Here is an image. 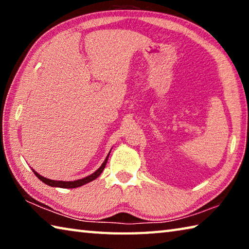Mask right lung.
<instances>
[{
    "label": "right lung",
    "mask_w": 249,
    "mask_h": 249,
    "mask_svg": "<svg viewBox=\"0 0 249 249\" xmlns=\"http://www.w3.org/2000/svg\"><path fill=\"white\" fill-rule=\"evenodd\" d=\"M109 153H111V151H109ZM109 153H108V155L107 156V158H105L103 163H102V165H101V167L99 168L98 170L94 171L92 175L88 176V177H84V178L79 179V180H74V181H61V180L58 181V180H52V179L45 178V177L40 176V175L38 174V172L35 171L34 169H32V170H33L34 174L36 175L37 178H38L40 181H43L44 183L50 185V187L64 188V189H73V188H78V187H81V185H84V184L91 182V181L95 180L101 174H102V171L104 170V168H105V165H107V162Z\"/></svg>",
    "instance_id": "add662e5"
}]
</instances>
